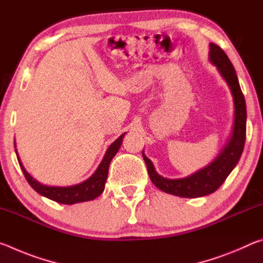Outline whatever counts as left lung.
<instances>
[{"mask_svg":"<svg viewBox=\"0 0 263 263\" xmlns=\"http://www.w3.org/2000/svg\"><path fill=\"white\" fill-rule=\"evenodd\" d=\"M209 59L216 66L221 78L228 83L231 89L234 102V126L228 144L221 149L219 155L201 171L196 172L184 179H166L159 175L155 171L154 164L142 152L151 181L153 184L164 193L179 196L184 198L202 197L215 193L224 183L226 177L237 166L241 157L246 140V102L240 89L238 77L229 57L216 44H210Z\"/></svg>","mask_w":263,"mask_h":263,"instance_id":"1","label":"left lung"}]
</instances>
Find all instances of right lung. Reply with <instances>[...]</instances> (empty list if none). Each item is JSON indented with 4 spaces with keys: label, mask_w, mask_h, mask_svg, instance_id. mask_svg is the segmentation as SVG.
<instances>
[{
    "label": "right lung",
    "mask_w": 263,
    "mask_h": 263,
    "mask_svg": "<svg viewBox=\"0 0 263 263\" xmlns=\"http://www.w3.org/2000/svg\"><path fill=\"white\" fill-rule=\"evenodd\" d=\"M125 136V133L116 139L112 144L109 146L108 151L105 152V155L103 160H102L100 166L97 167L94 174H92L88 180L81 182V183L70 185V186H51V185H45L42 184L41 182H38L35 179H33L26 169L24 168L23 163L21 162L20 155L16 151L17 159H18L20 166L23 171V174L25 176L26 181L29 182V184L32 186V188L37 191L38 194L42 196H45V197L52 199V201L61 203V204H75V203H81V202H87V201H92L96 197L103 193L104 186H105V181L106 177H108V172H109V166L112 158L118 152L119 147H121L123 138ZM16 147V145H15Z\"/></svg>",
    "instance_id": "1"
}]
</instances>
